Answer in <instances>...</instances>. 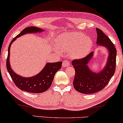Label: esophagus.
<instances>
[{
	"mask_svg": "<svg viewBox=\"0 0 123 123\" xmlns=\"http://www.w3.org/2000/svg\"><path fill=\"white\" fill-rule=\"evenodd\" d=\"M70 63L69 61L65 60L63 62V64H62V65H63V67H68V66H69L70 65Z\"/></svg>",
	"mask_w": 123,
	"mask_h": 123,
	"instance_id": "34e87169",
	"label": "esophagus"
}]
</instances>
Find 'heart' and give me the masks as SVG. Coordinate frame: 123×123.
<instances>
[{"mask_svg": "<svg viewBox=\"0 0 123 123\" xmlns=\"http://www.w3.org/2000/svg\"><path fill=\"white\" fill-rule=\"evenodd\" d=\"M55 44L58 53L69 52L70 55L75 58L85 57L92 47L91 39L80 33H64L56 39Z\"/></svg>", "mask_w": 123, "mask_h": 123, "instance_id": "b5f03b06", "label": "heart"}]
</instances>
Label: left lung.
Here are the masks:
<instances>
[{"label": "left lung", "mask_w": 123, "mask_h": 123, "mask_svg": "<svg viewBox=\"0 0 123 123\" xmlns=\"http://www.w3.org/2000/svg\"><path fill=\"white\" fill-rule=\"evenodd\" d=\"M98 45L107 48L109 54L107 63L100 72H94L88 64L93 56L91 52L82 59L72 60V65L75 70L73 84L74 88L83 94H93L103 89L107 85L116 70L117 50L114 44L101 29L96 28Z\"/></svg>", "instance_id": "obj_1"}]
</instances>
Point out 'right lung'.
Returning <instances> with one entry per match:
<instances>
[{
    "label": "right lung",
    "mask_w": 123,
    "mask_h": 123,
    "mask_svg": "<svg viewBox=\"0 0 123 123\" xmlns=\"http://www.w3.org/2000/svg\"><path fill=\"white\" fill-rule=\"evenodd\" d=\"M44 30L35 27H29L24 29L18 35L13 38L8 48V55L6 60L7 70L12 80L17 86L22 90L32 93H41L48 90L53 82L56 72L62 68V62L56 63H48L43 69L37 75L31 77H25L16 74L11 68L10 64V51L13 42L22 35L27 33H41Z\"/></svg>",
    "instance_id": "right-lung-1"
}]
</instances>
